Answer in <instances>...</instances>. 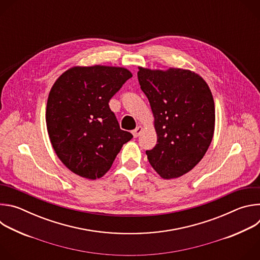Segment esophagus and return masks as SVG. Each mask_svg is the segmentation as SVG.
Returning a JSON list of instances; mask_svg holds the SVG:
<instances>
[{
	"instance_id": "1",
	"label": "esophagus",
	"mask_w": 260,
	"mask_h": 260,
	"mask_svg": "<svg viewBox=\"0 0 260 260\" xmlns=\"http://www.w3.org/2000/svg\"><path fill=\"white\" fill-rule=\"evenodd\" d=\"M142 131H143V127H142V126H138L136 129L133 131V136H134L135 138H138V137L141 135Z\"/></svg>"
}]
</instances>
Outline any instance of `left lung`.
Instances as JSON below:
<instances>
[{
  "instance_id": "left-lung-1",
  "label": "left lung",
  "mask_w": 260,
  "mask_h": 260,
  "mask_svg": "<svg viewBox=\"0 0 260 260\" xmlns=\"http://www.w3.org/2000/svg\"><path fill=\"white\" fill-rule=\"evenodd\" d=\"M138 80L154 115L157 144L146 154L164 178L191 171L212 142L215 106L212 92L198 74L182 69L139 68Z\"/></svg>"
}]
</instances>
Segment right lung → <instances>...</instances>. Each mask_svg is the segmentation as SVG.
Listing matches in <instances>:
<instances>
[{
	"mask_svg": "<svg viewBox=\"0 0 260 260\" xmlns=\"http://www.w3.org/2000/svg\"><path fill=\"white\" fill-rule=\"evenodd\" d=\"M132 76L124 68L75 67L53 84L46 107L47 131L56 155L73 173L91 180L103 177L133 138L120 129L109 107Z\"/></svg>",
	"mask_w": 260,
	"mask_h": 260,
	"instance_id": "right-lung-1",
	"label": "right lung"
}]
</instances>
